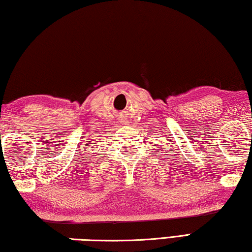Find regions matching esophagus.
Here are the masks:
<instances>
[{
	"label": "esophagus",
	"mask_w": 252,
	"mask_h": 252,
	"mask_svg": "<svg viewBox=\"0 0 252 252\" xmlns=\"http://www.w3.org/2000/svg\"><path fill=\"white\" fill-rule=\"evenodd\" d=\"M119 122H120V125H122V126L129 125V121H127V119L125 118V117H121L120 119H119Z\"/></svg>",
	"instance_id": "1"
}]
</instances>
